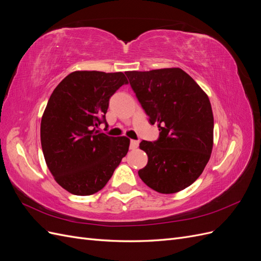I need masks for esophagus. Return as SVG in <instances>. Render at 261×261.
<instances>
[{
  "instance_id": "esophagus-1",
  "label": "esophagus",
  "mask_w": 261,
  "mask_h": 261,
  "mask_svg": "<svg viewBox=\"0 0 261 261\" xmlns=\"http://www.w3.org/2000/svg\"><path fill=\"white\" fill-rule=\"evenodd\" d=\"M138 145H139L138 140H134V139L130 140V149H136L138 147Z\"/></svg>"
}]
</instances>
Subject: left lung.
I'll use <instances>...</instances> for the list:
<instances>
[{
    "label": "left lung",
    "mask_w": 261,
    "mask_h": 261,
    "mask_svg": "<svg viewBox=\"0 0 261 261\" xmlns=\"http://www.w3.org/2000/svg\"><path fill=\"white\" fill-rule=\"evenodd\" d=\"M129 85L151 125L160 134L139 147L148 163L138 171L144 183L161 194L183 191L200 176L213 146L209 98L180 68L126 72Z\"/></svg>",
    "instance_id": "obj_1"
}]
</instances>
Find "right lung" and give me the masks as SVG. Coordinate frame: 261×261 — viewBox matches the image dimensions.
<instances>
[{
	"mask_svg": "<svg viewBox=\"0 0 261 261\" xmlns=\"http://www.w3.org/2000/svg\"><path fill=\"white\" fill-rule=\"evenodd\" d=\"M126 84L121 72L78 70L53 90L41 120V146L55 180L70 194L101 191L127 153V137L98 129L100 124L108 127L110 98Z\"/></svg>",
	"mask_w": 261,
	"mask_h": 261,
	"instance_id": "add662e5",
	"label": "right lung"
}]
</instances>
